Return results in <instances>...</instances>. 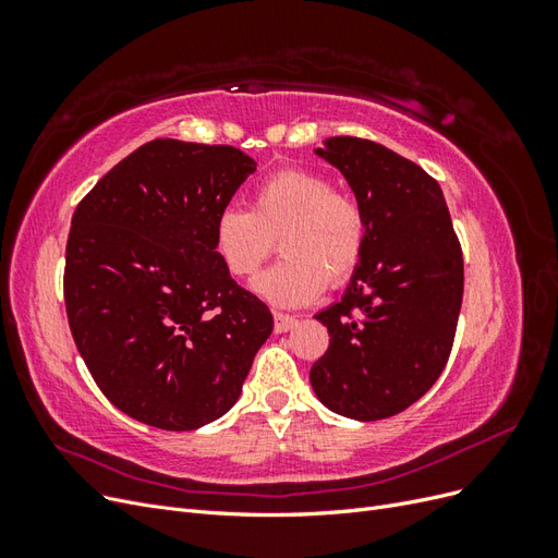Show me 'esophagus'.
<instances>
[{
	"instance_id": "34e87169",
	"label": "esophagus",
	"mask_w": 558,
	"mask_h": 558,
	"mask_svg": "<svg viewBox=\"0 0 558 558\" xmlns=\"http://www.w3.org/2000/svg\"><path fill=\"white\" fill-rule=\"evenodd\" d=\"M298 326V316L283 314V312H275V330L277 332H289L291 328Z\"/></svg>"
}]
</instances>
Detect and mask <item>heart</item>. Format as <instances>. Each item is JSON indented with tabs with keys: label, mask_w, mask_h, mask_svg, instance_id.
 I'll use <instances>...</instances> for the list:
<instances>
[{
	"label": "heart",
	"mask_w": 558,
	"mask_h": 558,
	"mask_svg": "<svg viewBox=\"0 0 558 558\" xmlns=\"http://www.w3.org/2000/svg\"><path fill=\"white\" fill-rule=\"evenodd\" d=\"M367 214L351 193L310 170H281L263 179L251 209L228 205L214 218L211 244L232 277H248L279 240L283 258L253 289L281 307L316 300L330 283L347 281L367 246Z\"/></svg>",
	"instance_id": "b5f03b06"
}]
</instances>
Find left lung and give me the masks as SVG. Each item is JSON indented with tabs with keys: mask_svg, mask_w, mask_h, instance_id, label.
<instances>
[{
	"mask_svg": "<svg viewBox=\"0 0 558 558\" xmlns=\"http://www.w3.org/2000/svg\"><path fill=\"white\" fill-rule=\"evenodd\" d=\"M320 158L367 214V246L340 302L318 312L330 347L310 373L328 410L379 421L442 375L463 302V253L440 183L377 142L330 137Z\"/></svg>",
	"mask_w": 558,
	"mask_h": 558,
	"instance_id": "8db88e82",
	"label": "left lung"
}]
</instances>
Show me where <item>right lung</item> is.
I'll use <instances>...</instances> for the list:
<instances>
[{"label":"right lung","mask_w":558,"mask_h":558,"mask_svg":"<svg viewBox=\"0 0 558 558\" xmlns=\"http://www.w3.org/2000/svg\"><path fill=\"white\" fill-rule=\"evenodd\" d=\"M256 160L234 146L154 140L78 202L64 305L81 359L111 404L162 430H195L242 393L272 332L265 302L211 244Z\"/></svg>","instance_id":"add662e5"}]
</instances>
